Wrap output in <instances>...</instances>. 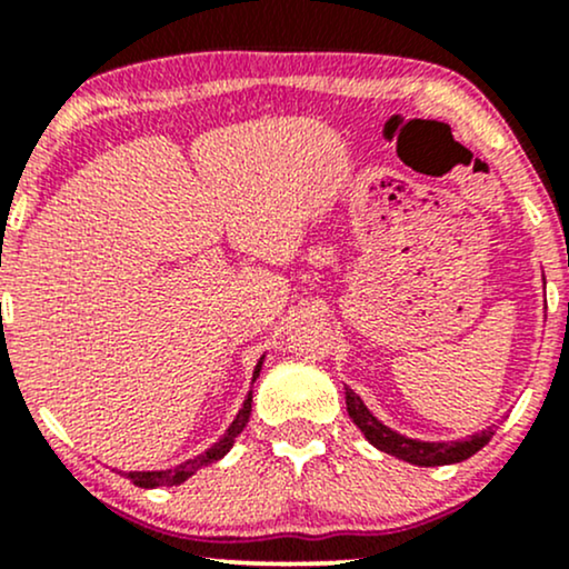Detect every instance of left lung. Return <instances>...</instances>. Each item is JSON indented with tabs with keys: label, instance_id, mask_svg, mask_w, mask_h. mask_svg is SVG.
I'll use <instances>...</instances> for the list:
<instances>
[{
	"label": "left lung",
	"instance_id": "left-lung-1",
	"mask_svg": "<svg viewBox=\"0 0 569 569\" xmlns=\"http://www.w3.org/2000/svg\"><path fill=\"white\" fill-rule=\"evenodd\" d=\"M345 403H348V415L350 420L361 428V433L367 436L369 443H375L380 452H388L398 457V460L411 462V466H452V462H462L468 457L479 452L481 447H487L489 439H492L495 430L487 428L481 433L468 436V439H457V441H420V439H409V436H401L398 430L388 428L385 422L377 420L371 415L367 403L361 401V396L356 390H350L345 385Z\"/></svg>",
	"mask_w": 569,
	"mask_h": 569
}]
</instances>
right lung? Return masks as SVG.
I'll list each match as a JSON object with an SVG mask.
<instances>
[{"label": "right lung", "mask_w": 569, "mask_h": 569, "mask_svg": "<svg viewBox=\"0 0 569 569\" xmlns=\"http://www.w3.org/2000/svg\"><path fill=\"white\" fill-rule=\"evenodd\" d=\"M262 363H264V356L259 358L257 369H253L251 382H257L259 371H262ZM251 401H253V393H251V390H248V396H246L243 407H240L238 415H234V420L230 422V428H227V430H224V436H221V439H219L217 443H213V447H208L206 452H202V455L192 457V460L181 462V466H176V468H166V471H128L126 476H128L130 481H133L136 487H143V489L181 485V481H187L189 476L198 473L200 468L211 466V462L221 460V457H224L227 452H230L232 443H234V439H238V436L243 433V428L248 426V417H251Z\"/></svg>", "instance_id": "right-lung-1"}]
</instances>
